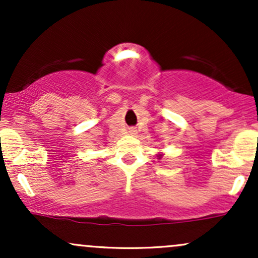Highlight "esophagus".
<instances>
[{
    "label": "esophagus",
    "instance_id": "obj_1",
    "mask_svg": "<svg viewBox=\"0 0 258 258\" xmlns=\"http://www.w3.org/2000/svg\"><path fill=\"white\" fill-rule=\"evenodd\" d=\"M136 128H130V133H131V135H136Z\"/></svg>",
    "mask_w": 258,
    "mask_h": 258
}]
</instances>
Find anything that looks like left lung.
I'll return each instance as SVG.
<instances>
[{
  "instance_id": "left-lung-1",
  "label": "left lung",
  "mask_w": 258,
  "mask_h": 258,
  "mask_svg": "<svg viewBox=\"0 0 258 258\" xmlns=\"http://www.w3.org/2000/svg\"><path fill=\"white\" fill-rule=\"evenodd\" d=\"M159 158H161V155H159Z\"/></svg>"
}]
</instances>
